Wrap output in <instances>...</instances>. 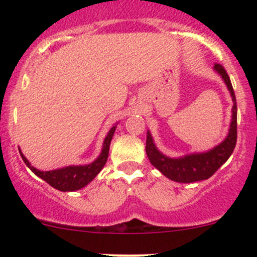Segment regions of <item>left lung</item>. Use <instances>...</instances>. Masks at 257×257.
<instances>
[{
    "label": "left lung",
    "mask_w": 257,
    "mask_h": 257,
    "mask_svg": "<svg viewBox=\"0 0 257 257\" xmlns=\"http://www.w3.org/2000/svg\"><path fill=\"white\" fill-rule=\"evenodd\" d=\"M214 69L221 76L222 80L226 84L230 94L232 98V115L231 123L227 137L219 145L212 149L204 153H193V154L184 155L180 158H169L160 153L155 147L153 137L150 132L147 133V155L149 162L170 180L178 181V183H195V181L205 180L212 174H215L217 169L226 162L232 154L236 145L237 138V107L236 98H235L234 89H232L231 82L229 76L221 64L215 63Z\"/></svg>",
    "instance_id": "left-lung-1"
}]
</instances>
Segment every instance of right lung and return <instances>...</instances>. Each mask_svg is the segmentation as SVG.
I'll return each mask as SVG.
<instances>
[{
    "label": "right lung",
    "instance_id": "add662e5",
    "mask_svg": "<svg viewBox=\"0 0 257 257\" xmlns=\"http://www.w3.org/2000/svg\"><path fill=\"white\" fill-rule=\"evenodd\" d=\"M116 126L114 125L113 128H110V131L108 132L107 137L104 139V143H103V149L100 152L99 157L94 160L93 163L87 165H69V167L61 168V169L56 170H49V172H42V170L36 169L35 167L31 165V163L28 162L27 158L22 154V152L20 150V154L22 157L25 164L35 173L37 177L48 183L49 185L53 186L54 189L59 191H74L79 190V189L84 188L85 185L90 183L98 174H99L100 170L103 169V167L105 165L108 159V154H109V145L112 142V138L114 136V132H115Z\"/></svg>",
    "mask_w": 257,
    "mask_h": 257
}]
</instances>
